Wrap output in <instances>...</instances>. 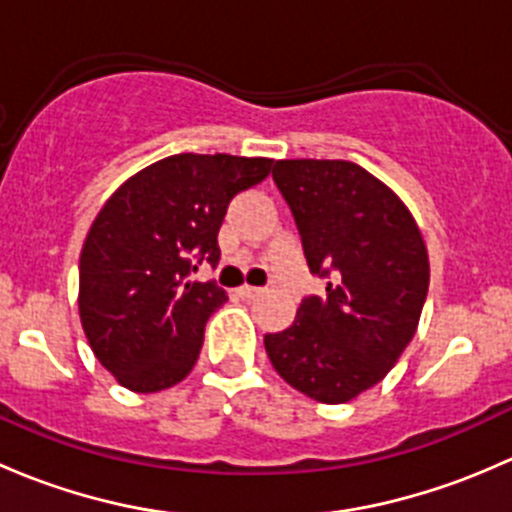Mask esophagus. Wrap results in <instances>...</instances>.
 <instances>
[{
  "instance_id": "esophagus-1",
  "label": "esophagus",
  "mask_w": 512,
  "mask_h": 512,
  "mask_svg": "<svg viewBox=\"0 0 512 512\" xmlns=\"http://www.w3.org/2000/svg\"><path fill=\"white\" fill-rule=\"evenodd\" d=\"M262 292H265L262 287H250V285H242L240 289H237V294H240L242 299H255V297H260Z\"/></svg>"
}]
</instances>
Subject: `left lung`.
I'll return each instance as SVG.
<instances>
[{
	"instance_id": "obj_1",
	"label": "left lung",
	"mask_w": 512,
	"mask_h": 512,
	"mask_svg": "<svg viewBox=\"0 0 512 512\" xmlns=\"http://www.w3.org/2000/svg\"><path fill=\"white\" fill-rule=\"evenodd\" d=\"M327 297H304L287 329L265 334L277 374L322 404L379 384L414 339L428 255L414 215L349 160H277L272 170Z\"/></svg>"
}]
</instances>
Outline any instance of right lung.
Returning <instances> with one entry per match:
<instances>
[{"instance_id":"1","label":"right lung","mask_w":512,"mask_h":512,"mask_svg":"<svg viewBox=\"0 0 512 512\" xmlns=\"http://www.w3.org/2000/svg\"><path fill=\"white\" fill-rule=\"evenodd\" d=\"M270 158L178 153L128 178L96 215L79 262V314L96 359L116 381L153 394L183 381L205 322L227 302L215 282L227 205L270 175Z\"/></svg>"}]
</instances>
